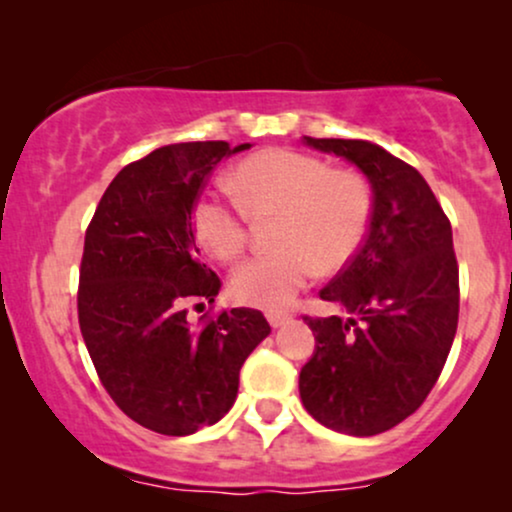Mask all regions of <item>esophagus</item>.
<instances>
[{"label":"esophagus","instance_id":"34e87169","mask_svg":"<svg viewBox=\"0 0 512 512\" xmlns=\"http://www.w3.org/2000/svg\"><path fill=\"white\" fill-rule=\"evenodd\" d=\"M267 320L272 327H281L291 320L289 313H267Z\"/></svg>","mask_w":512,"mask_h":512}]
</instances>
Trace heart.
Masks as SVG:
<instances>
[{"instance_id":"heart-1","label":"heart","mask_w":512,"mask_h":512,"mask_svg":"<svg viewBox=\"0 0 512 512\" xmlns=\"http://www.w3.org/2000/svg\"><path fill=\"white\" fill-rule=\"evenodd\" d=\"M235 202L204 195L192 207L197 243L216 262L231 264L250 240V219L269 221L274 252L245 262L233 274L231 296L252 308L281 310L315 274L344 269L366 240L373 195L349 168L293 149L252 154L228 175Z\"/></svg>"}]
</instances>
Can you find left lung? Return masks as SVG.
I'll return each instance as SVG.
<instances>
[{"label": "left lung", "instance_id": "obj_1", "mask_svg": "<svg viewBox=\"0 0 512 512\" xmlns=\"http://www.w3.org/2000/svg\"><path fill=\"white\" fill-rule=\"evenodd\" d=\"M305 144L363 170L373 214L358 255L320 291L349 317H303L317 346L298 390L322 426L375 436L424 404L450 354L460 315L450 219L419 170L378 144L315 137Z\"/></svg>", "mask_w": 512, "mask_h": 512}]
</instances>
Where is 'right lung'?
Returning <instances> with one entry per match:
<instances>
[{
  "instance_id": "obj_1",
  "label": "right lung",
  "mask_w": 512,
  "mask_h": 512,
  "mask_svg": "<svg viewBox=\"0 0 512 512\" xmlns=\"http://www.w3.org/2000/svg\"><path fill=\"white\" fill-rule=\"evenodd\" d=\"M248 146L151 151L115 175L86 228L76 308L88 356L117 407L163 436L216 424L245 358L272 332L260 310L207 313L192 327L185 308L221 289L197 255L192 207L216 163Z\"/></svg>"
}]
</instances>
